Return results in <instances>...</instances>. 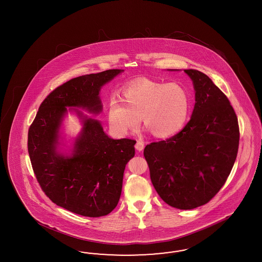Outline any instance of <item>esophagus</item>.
<instances>
[{
  "label": "esophagus",
  "mask_w": 262,
  "mask_h": 262,
  "mask_svg": "<svg viewBox=\"0 0 262 262\" xmlns=\"http://www.w3.org/2000/svg\"><path fill=\"white\" fill-rule=\"evenodd\" d=\"M135 149L137 151H142L143 149H144V143L141 142V141H137L136 144H135Z\"/></svg>",
  "instance_id": "1"
}]
</instances>
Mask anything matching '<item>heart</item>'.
I'll list each match as a JSON object with an SVG mask.
<instances>
[{
  "label": "heart",
  "mask_w": 262,
  "mask_h": 262,
  "mask_svg": "<svg viewBox=\"0 0 262 262\" xmlns=\"http://www.w3.org/2000/svg\"><path fill=\"white\" fill-rule=\"evenodd\" d=\"M191 111L189 92L176 82L139 79L122 91V100L111 98L107 120L119 135L136 129L143 124L158 138L177 135L187 123Z\"/></svg>",
  "instance_id": "1"
}]
</instances>
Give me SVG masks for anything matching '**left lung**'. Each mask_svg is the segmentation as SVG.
Listing matches in <instances>:
<instances>
[{
    "instance_id": "8db88e82",
    "label": "left lung",
    "mask_w": 262,
    "mask_h": 262,
    "mask_svg": "<svg viewBox=\"0 0 262 262\" xmlns=\"http://www.w3.org/2000/svg\"><path fill=\"white\" fill-rule=\"evenodd\" d=\"M184 73L195 90L190 120L179 134L147 145L144 157L160 198L186 210L208 203L226 183L237 156L239 127L229 99L206 74Z\"/></svg>"
}]
</instances>
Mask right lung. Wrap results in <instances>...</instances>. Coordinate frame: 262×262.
<instances>
[{"label":"right lung","instance_id":"obj_1","mask_svg":"<svg viewBox=\"0 0 262 262\" xmlns=\"http://www.w3.org/2000/svg\"><path fill=\"white\" fill-rule=\"evenodd\" d=\"M123 72L84 75L56 88L41 103L29 129L28 150L42 190L56 206L76 214L111 213L119 202L125 167L135 157V140L112 139L99 120L78 110L100 114L101 89ZM68 112L77 115L82 129L67 153L61 128Z\"/></svg>","mask_w":262,"mask_h":262}]
</instances>
